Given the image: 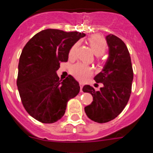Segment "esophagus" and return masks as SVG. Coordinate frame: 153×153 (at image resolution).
<instances>
[{
  "label": "esophagus",
  "mask_w": 153,
  "mask_h": 153,
  "mask_svg": "<svg viewBox=\"0 0 153 153\" xmlns=\"http://www.w3.org/2000/svg\"><path fill=\"white\" fill-rule=\"evenodd\" d=\"M83 86H84V84H83L82 83H80V88H81V92H83V91H82Z\"/></svg>",
  "instance_id": "esophagus-1"
}]
</instances>
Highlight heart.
<instances>
[{"mask_svg": "<svg viewBox=\"0 0 153 153\" xmlns=\"http://www.w3.org/2000/svg\"><path fill=\"white\" fill-rule=\"evenodd\" d=\"M89 42L90 44L91 49L95 55L100 56L105 52L106 43L104 38L101 36L98 35H92L89 38ZM78 47V43L72 46L69 52V58L72 59L75 58ZM71 73L77 79L80 80V81H85L92 74V69L89 66L81 64V63H78L72 67Z\"/></svg>", "mask_w": 153, "mask_h": 153, "instance_id": "obj_1", "label": "heart"}]
</instances>
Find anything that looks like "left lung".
<instances>
[{"label":"left lung","instance_id":"8db88e82","mask_svg":"<svg viewBox=\"0 0 153 153\" xmlns=\"http://www.w3.org/2000/svg\"><path fill=\"white\" fill-rule=\"evenodd\" d=\"M109 56L102 71L94 78L102 87L95 90L85 85L83 91L93 97L92 104L85 106L88 118L97 123H106L116 118L129 99L133 80L130 55L124 41L115 35L106 36Z\"/></svg>","mask_w":153,"mask_h":153}]
</instances>
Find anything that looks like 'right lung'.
Segmentation results:
<instances>
[{"mask_svg":"<svg viewBox=\"0 0 153 153\" xmlns=\"http://www.w3.org/2000/svg\"><path fill=\"white\" fill-rule=\"evenodd\" d=\"M78 32L47 29L34 35L23 49L18 64L17 86L24 108L44 124L64 116L67 102L79 93L78 81L69 75L59 79L60 63L67 62L72 46L85 36Z\"/></svg>","mask_w":153,"mask_h":153,"instance_id":"right-lung-1","label":"right lung"}]
</instances>
